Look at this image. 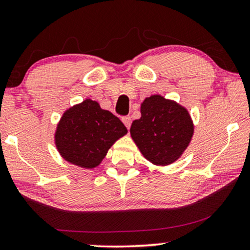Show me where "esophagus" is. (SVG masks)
<instances>
[{
	"label": "esophagus",
	"instance_id": "esophagus-1",
	"mask_svg": "<svg viewBox=\"0 0 250 250\" xmlns=\"http://www.w3.org/2000/svg\"><path fill=\"white\" fill-rule=\"evenodd\" d=\"M122 122H124L125 125L126 126V129H129L130 125H131V118H130L129 115H125V117L122 118Z\"/></svg>",
	"mask_w": 250,
	"mask_h": 250
}]
</instances>
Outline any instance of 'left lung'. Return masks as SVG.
<instances>
[{
    "label": "left lung",
    "instance_id": "obj_1",
    "mask_svg": "<svg viewBox=\"0 0 250 250\" xmlns=\"http://www.w3.org/2000/svg\"><path fill=\"white\" fill-rule=\"evenodd\" d=\"M140 112L142 117L130 128L140 152L154 164H171L190 142L194 132L190 115L175 102L160 95L146 98Z\"/></svg>",
    "mask_w": 250,
    "mask_h": 250
}]
</instances>
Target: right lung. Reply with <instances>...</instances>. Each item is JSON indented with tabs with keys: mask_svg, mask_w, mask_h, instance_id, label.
I'll list each match as a JSON object with an SVG mask.
<instances>
[{
	"mask_svg": "<svg viewBox=\"0 0 250 250\" xmlns=\"http://www.w3.org/2000/svg\"><path fill=\"white\" fill-rule=\"evenodd\" d=\"M126 128L96 102L86 100L65 112L55 133L56 146L66 161L83 167H95Z\"/></svg>",
	"mask_w": 250,
	"mask_h": 250,
	"instance_id": "right-lung-1",
	"label": "right lung"
}]
</instances>
